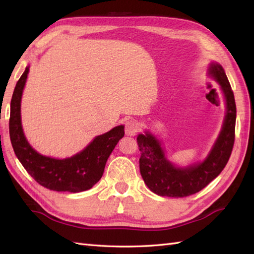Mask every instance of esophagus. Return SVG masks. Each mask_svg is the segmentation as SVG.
<instances>
[{
    "label": "esophagus",
    "instance_id": "obj_1",
    "mask_svg": "<svg viewBox=\"0 0 254 254\" xmlns=\"http://www.w3.org/2000/svg\"><path fill=\"white\" fill-rule=\"evenodd\" d=\"M124 131H126L127 135L134 136L138 131V123L134 120V119H130L126 122V127H124Z\"/></svg>",
    "mask_w": 254,
    "mask_h": 254
}]
</instances>
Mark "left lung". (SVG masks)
I'll return each instance as SVG.
<instances>
[{
  "label": "left lung",
  "mask_w": 254,
  "mask_h": 254,
  "mask_svg": "<svg viewBox=\"0 0 254 254\" xmlns=\"http://www.w3.org/2000/svg\"><path fill=\"white\" fill-rule=\"evenodd\" d=\"M208 74L217 80L222 88L226 116L219 136L204 161L178 168L167 160L164 149L154 135L146 132L137 136L142 178L149 190L160 196L185 197L201 191L223 171L233 152L237 113L234 91L220 64H210Z\"/></svg>",
  "instance_id": "left-lung-1"
}]
</instances>
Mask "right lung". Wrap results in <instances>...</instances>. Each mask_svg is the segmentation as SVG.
<instances>
[{
  "label": "right lung",
  "instance_id": "add662e5",
  "mask_svg": "<svg viewBox=\"0 0 254 254\" xmlns=\"http://www.w3.org/2000/svg\"><path fill=\"white\" fill-rule=\"evenodd\" d=\"M28 72L29 67H26L10 100L9 137L16 157L40 186L49 190L72 193L89 190L102 177L108 158L124 136V127H116L96 136L87 147L71 158L56 159L37 153L27 142L20 120L21 94Z\"/></svg>",
  "mask_w": 254,
  "mask_h": 254
}]
</instances>
